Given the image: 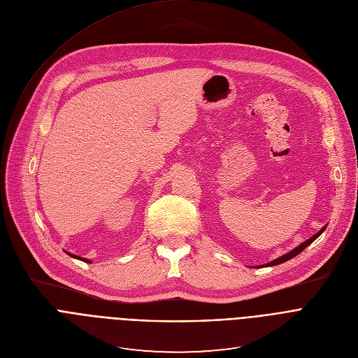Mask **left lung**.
<instances>
[{"mask_svg":"<svg viewBox=\"0 0 358 358\" xmlns=\"http://www.w3.org/2000/svg\"><path fill=\"white\" fill-rule=\"evenodd\" d=\"M325 227L327 226H324L318 233H315L313 237H309L308 241H305V242H302L299 246H296L295 249H292L291 252H288V253H285V255H282V256H279L278 259H273L272 262H269V264H265V265H260V266H253V268H269V266H275V265H279V264H283V262H287V260H289V259H292V257H295L296 255H299L305 248H308L309 245H311L315 239H318V237L322 234V231L325 230Z\"/></svg>","mask_w":358,"mask_h":358,"instance_id":"left-lung-1","label":"left lung"}]
</instances>
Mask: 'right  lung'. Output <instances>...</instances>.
Listing matches in <instances>:
<instances>
[{"label": "right lung", "mask_w": 358, "mask_h": 358, "mask_svg": "<svg viewBox=\"0 0 358 358\" xmlns=\"http://www.w3.org/2000/svg\"><path fill=\"white\" fill-rule=\"evenodd\" d=\"M66 252V250H64ZM70 257H75V259H79V260H82V262H86V264H92V262L89 260V259H86V257H82V256H78V255H73V253H70V252H66Z\"/></svg>", "instance_id": "obj_1"}]
</instances>
